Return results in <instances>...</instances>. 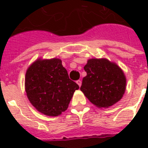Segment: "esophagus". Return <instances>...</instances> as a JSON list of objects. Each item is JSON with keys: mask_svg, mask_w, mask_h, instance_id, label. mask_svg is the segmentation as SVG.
<instances>
[{"mask_svg": "<svg viewBox=\"0 0 148 148\" xmlns=\"http://www.w3.org/2000/svg\"><path fill=\"white\" fill-rule=\"evenodd\" d=\"M76 82H77V84L79 85V87H81V80H77Z\"/></svg>", "mask_w": 148, "mask_h": 148, "instance_id": "34e87169", "label": "esophagus"}]
</instances>
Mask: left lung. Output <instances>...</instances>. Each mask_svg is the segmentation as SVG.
Returning <instances> with one entry per match:
<instances>
[{
	"label": "left lung",
	"mask_w": 148,
	"mask_h": 148,
	"mask_svg": "<svg viewBox=\"0 0 148 148\" xmlns=\"http://www.w3.org/2000/svg\"><path fill=\"white\" fill-rule=\"evenodd\" d=\"M87 76L81 90L98 108H108L120 101L125 91L126 78L117 64L106 59H90L84 66Z\"/></svg>",
	"instance_id": "left-lung-1"
}]
</instances>
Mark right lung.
<instances>
[{
  "label": "right lung",
  "mask_w": 148,
  "mask_h": 148,
  "mask_svg": "<svg viewBox=\"0 0 148 148\" xmlns=\"http://www.w3.org/2000/svg\"><path fill=\"white\" fill-rule=\"evenodd\" d=\"M78 88L69 78L60 59L36 60L27 71V96L32 105L45 115L58 116L65 111Z\"/></svg>",
  "instance_id": "add662e5"
}]
</instances>
